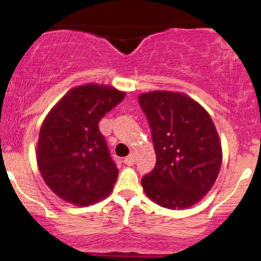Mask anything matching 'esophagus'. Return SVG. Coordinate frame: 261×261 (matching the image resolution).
<instances>
[{"label": "esophagus", "instance_id": "34e87169", "mask_svg": "<svg viewBox=\"0 0 261 261\" xmlns=\"http://www.w3.org/2000/svg\"><path fill=\"white\" fill-rule=\"evenodd\" d=\"M124 163L127 164V166H133V164H135V155L128 154L127 157L124 158Z\"/></svg>", "mask_w": 261, "mask_h": 261}]
</instances>
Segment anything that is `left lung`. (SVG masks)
<instances>
[{"label": "left lung", "instance_id": "obj_1", "mask_svg": "<svg viewBox=\"0 0 261 261\" xmlns=\"http://www.w3.org/2000/svg\"><path fill=\"white\" fill-rule=\"evenodd\" d=\"M155 151L153 170L142 178L146 195L167 208L199 202L216 181L221 141L211 116L181 93L154 91L139 97Z\"/></svg>", "mask_w": 261, "mask_h": 261}]
</instances>
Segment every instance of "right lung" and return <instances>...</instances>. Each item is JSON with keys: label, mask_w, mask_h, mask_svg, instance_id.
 Masks as SVG:
<instances>
[{"label": "right lung", "mask_w": 261, "mask_h": 261, "mask_svg": "<svg viewBox=\"0 0 261 261\" xmlns=\"http://www.w3.org/2000/svg\"><path fill=\"white\" fill-rule=\"evenodd\" d=\"M125 98L114 87L86 85L66 93L40 127L37 162L44 181L65 201L88 206L108 196L119 170L99 121Z\"/></svg>", "instance_id": "obj_1"}]
</instances>
